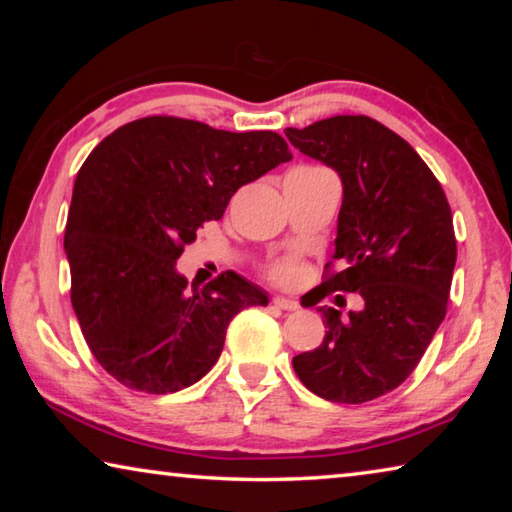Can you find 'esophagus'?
Returning a JSON list of instances; mask_svg holds the SVG:
<instances>
[{"label": "esophagus", "mask_w": 512, "mask_h": 512, "mask_svg": "<svg viewBox=\"0 0 512 512\" xmlns=\"http://www.w3.org/2000/svg\"><path fill=\"white\" fill-rule=\"evenodd\" d=\"M273 305H275L277 309H282V311H296V309H298V302H296V300L282 298V296L273 298Z\"/></svg>", "instance_id": "obj_1"}]
</instances>
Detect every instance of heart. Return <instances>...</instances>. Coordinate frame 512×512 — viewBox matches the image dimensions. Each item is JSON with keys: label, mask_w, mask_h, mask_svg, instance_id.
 <instances>
[{"label": "heart", "mask_w": 512, "mask_h": 512, "mask_svg": "<svg viewBox=\"0 0 512 512\" xmlns=\"http://www.w3.org/2000/svg\"><path fill=\"white\" fill-rule=\"evenodd\" d=\"M268 275H271V280H275L277 284H293L300 280L302 266L296 262V259L284 257L268 266Z\"/></svg>", "instance_id": "1"}]
</instances>
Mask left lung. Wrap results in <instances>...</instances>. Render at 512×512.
<instances>
[{
	"label": "left lung",
	"instance_id": "obj_1",
	"mask_svg": "<svg viewBox=\"0 0 512 512\" xmlns=\"http://www.w3.org/2000/svg\"><path fill=\"white\" fill-rule=\"evenodd\" d=\"M289 142L339 173L343 203L323 293H359L348 318L318 307L325 339L293 357L311 393L363 404L391 393L418 366L447 311L456 266L452 210L409 142L379 121L339 115L287 128Z\"/></svg>",
	"mask_w": 512,
	"mask_h": 512
}]
</instances>
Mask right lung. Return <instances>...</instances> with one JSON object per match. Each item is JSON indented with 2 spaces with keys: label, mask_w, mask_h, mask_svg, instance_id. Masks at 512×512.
<instances>
[{
  "label": "right lung",
  "mask_w": 512,
  "mask_h": 512,
  "mask_svg": "<svg viewBox=\"0 0 512 512\" xmlns=\"http://www.w3.org/2000/svg\"><path fill=\"white\" fill-rule=\"evenodd\" d=\"M291 158L273 131H216L178 117L131 121L88 155L65 225L72 307L94 359L119 384L183 391L219 361L230 320L268 305L264 289L232 271L189 289L176 259L241 185Z\"/></svg>",
  "instance_id": "add662e5"
}]
</instances>
